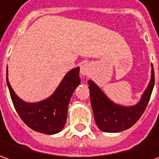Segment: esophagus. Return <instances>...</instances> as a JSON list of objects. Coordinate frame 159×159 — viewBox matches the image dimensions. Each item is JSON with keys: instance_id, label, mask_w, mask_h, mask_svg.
Segmentation results:
<instances>
[{"instance_id": "esophagus-1", "label": "esophagus", "mask_w": 159, "mask_h": 159, "mask_svg": "<svg viewBox=\"0 0 159 159\" xmlns=\"http://www.w3.org/2000/svg\"><path fill=\"white\" fill-rule=\"evenodd\" d=\"M90 65L87 63H83L80 67V73L82 75H88L90 74Z\"/></svg>"}]
</instances>
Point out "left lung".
I'll return each instance as SVG.
<instances>
[{"instance_id":"obj_1","label":"left lung","mask_w":159,"mask_h":159,"mask_svg":"<svg viewBox=\"0 0 159 159\" xmlns=\"http://www.w3.org/2000/svg\"><path fill=\"white\" fill-rule=\"evenodd\" d=\"M155 77L153 66L151 78L147 89L135 106L123 107L111 101L98 86L89 81L90 103L98 128L107 133H117L131 128L142 116L150 101L154 87Z\"/></svg>"}]
</instances>
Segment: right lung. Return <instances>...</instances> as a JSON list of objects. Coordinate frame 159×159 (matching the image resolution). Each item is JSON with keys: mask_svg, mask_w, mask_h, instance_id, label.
Instances as JSON below:
<instances>
[{"mask_svg": "<svg viewBox=\"0 0 159 159\" xmlns=\"http://www.w3.org/2000/svg\"><path fill=\"white\" fill-rule=\"evenodd\" d=\"M80 68L71 69L64 76L56 90L48 98L37 103H27L16 96L8 79L7 84L15 109L29 128L46 134H57L66 123L68 107L75 88L80 84Z\"/></svg>", "mask_w": 159, "mask_h": 159, "instance_id": "right-lung-1", "label": "right lung"}]
</instances>
